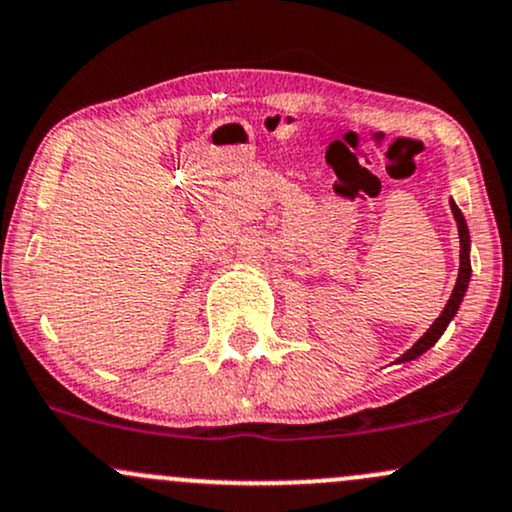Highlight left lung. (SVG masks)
Wrapping results in <instances>:
<instances>
[{
    "label": "left lung",
    "instance_id": "8db88e82",
    "mask_svg": "<svg viewBox=\"0 0 512 512\" xmlns=\"http://www.w3.org/2000/svg\"><path fill=\"white\" fill-rule=\"evenodd\" d=\"M452 213H454V221H457V230H459V277H457V284H454L452 296H449L447 306L442 308L440 318H437L435 323L430 325L428 333H425L423 338L415 342L411 350L403 352V355L398 357V362H411V359H418L420 355H423V352H428L430 347L442 338V333H445V330H447L449 320L457 316L459 306H462V299H464L466 289H469V279H471V260H469L471 238H469V228H466V221H464L462 211H459V206L454 204V201H452Z\"/></svg>",
    "mask_w": 512,
    "mask_h": 512
}]
</instances>
